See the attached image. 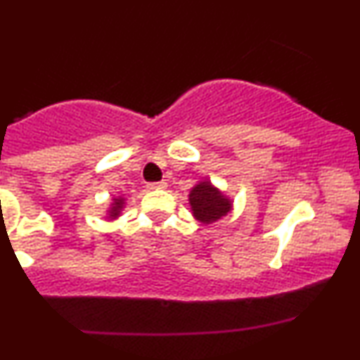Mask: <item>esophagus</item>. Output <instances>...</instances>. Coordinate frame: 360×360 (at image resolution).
<instances>
[{"instance_id":"34e87169","label":"esophagus","mask_w":360,"mask_h":360,"mask_svg":"<svg viewBox=\"0 0 360 360\" xmlns=\"http://www.w3.org/2000/svg\"><path fill=\"white\" fill-rule=\"evenodd\" d=\"M147 188L148 189H166L167 183L166 181H157V183H148Z\"/></svg>"}]
</instances>
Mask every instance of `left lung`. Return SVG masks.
<instances>
[{
	"label": "left lung",
	"instance_id": "left-lung-1",
	"mask_svg": "<svg viewBox=\"0 0 360 360\" xmlns=\"http://www.w3.org/2000/svg\"><path fill=\"white\" fill-rule=\"evenodd\" d=\"M189 205H191L196 220H200L201 223H213L220 220L232 208V201L223 196L208 181L196 184L191 189Z\"/></svg>",
	"mask_w": 360,
	"mask_h": 360
}]
</instances>
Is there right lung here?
<instances>
[{
  "label": "right lung",
  "mask_w": 360,
  "mask_h": 360,
  "mask_svg": "<svg viewBox=\"0 0 360 360\" xmlns=\"http://www.w3.org/2000/svg\"><path fill=\"white\" fill-rule=\"evenodd\" d=\"M122 208H123V200H122V198H118V200L113 201V206H111L110 218H117L120 212H122Z\"/></svg>",
  "instance_id": "obj_1"
}]
</instances>
